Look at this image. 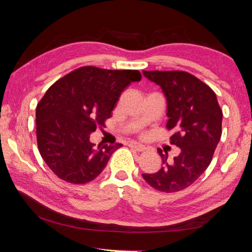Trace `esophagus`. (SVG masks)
Masks as SVG:
<instances>
[{"label": "esophagus", "mask_w": 252, "mask_h": 252, "mask_svg": "<svg viewBox=\"0 0 252 252\" xmlns=\"http://www.w3.org/2000/svg\"><path fill=\"white\" fill-rule=\"evenodd\" d=\"M129 147L132 148V149H134L135 151H143V150H146V147H144L143 144L139 143V142H130L129 143Z\"/></svg>", "instance_id": "1"}]
</instances>
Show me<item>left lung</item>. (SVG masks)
Segmentation results:
<instances>
[{
    "label": "left lung",
    "mask_w": 252,
    "mask_h": 252,
    "mask_svg": "<svg viewBox=\"0 0 252 252\" xmlns=\"http://www.w3.org/2000/svg\"><path fill=\"white\" fill-rule=\"evenodd\" d=\"M143 75L159 85L167 99V129L173 130L172 144L180 155L168 163L162 158L158 172L143 173L149 185L162 192H177L190 187L206 171L221 138V111L216 93L206 83L185 71H143Z\"/></svg>",
    "instance_id": "1"
}]
</instances>
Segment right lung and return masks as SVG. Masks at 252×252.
<instances>
[{"label":"right lung","instance_id":"1","mask_svg":"<svg viewBox=\"0 0 252 252\" xmlns=\"http://www.w3.org/2000/svg\"><path fill=\"white\" fill-rule=\"evenodd\" d=\"M138 70L83 66L51 85L36 106L37 147L48 167L70 183L92 181L121 148L90 141L96 126L112 116L122 91L141 80Z\"/></svg>","mask_w":252,"mask_h":252}]
</instances>
